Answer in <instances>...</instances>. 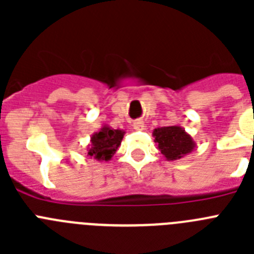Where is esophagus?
Instances as JSON below:
<instances>
[{"label":"esophagus","instance_id":"esophagus-1","mask_svg":"<svg viewBox=\"0 0 254 254\" xmlns=\"http://www.w3.org/2000/svg\"><path fill=\"white\" fill-rule=\"evenodd\" d=\"M133 128L134 129H142L143 128V122H142V121H134V122H133Z\"/></svg>","mask_w":254,"mask_h":254}]
</instances>
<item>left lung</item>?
<instances>
[{
  "instance_id": "1",
  "label": "left lung",
  "mask_w": 254,
  "mask_h": 254,
  "mask_svg": "<svg viewBox=\"0 0 254 254\" xmlns=\"http://www.w3.org/2000/svg\"><path fill=\"white\" fill-rule=\"evenodd\" d=\"M156 146L167 160H178L196 149L192 136L179 126L159 127L152 132Z\"/></svg>"
}]
</instances>
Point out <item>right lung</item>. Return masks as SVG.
<instances>
[{"mask_svg": "<svg viewBox=\"0 0 254 254\" xmlns=\"http://www.w3.org/2000/svg\"><path fill=\"white\" fill-rule=\"evenodd\" d=\"M126 132L123 129H114L107 125H103L98 132H94L87 146V156L98 161H108L121 146Z\"/></svg>", "mask_w": 254, "mask_h": 254, "instance_id": "add662e5", "label": "right lung"}]
</instances>
